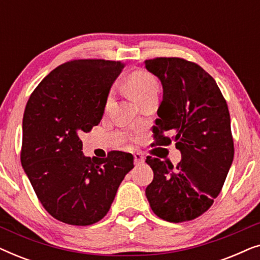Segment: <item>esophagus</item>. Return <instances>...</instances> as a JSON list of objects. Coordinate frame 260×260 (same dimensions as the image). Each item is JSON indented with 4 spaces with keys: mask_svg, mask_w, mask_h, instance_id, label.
Returning <instances> with one entry per match:
<instances>
[{
    "mask_svg": "<svg viewBox=\"0 0 260 260\" xmlns=\"http://www.w3.org/2000/svg\"><path fill=\"white\" fill-rule=\"evenodd\" d=\"M134 162H135V165H136V166L143 165V163H144V157H143V156H142V154H140V152H136V154L134 155Z\"/></svg>",
    "mask_w": 260,
    "mask_h": 260,
    "instance_id": "esophagus-1",
    "label": "esophagus"
}]
</instances>
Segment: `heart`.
I'll list each match as a JSON object with an SVG mask.
<instances>
[{"label": "heart", "mask_w": 260, "mask_h": 260, "mask_svg": "<svg viewBox=\"0 0 260 260\" xmlns=\"http://www.w3.org/2000/svg\"><path fill=\"white\" fill-rule=\"evenodd\" d=\"M127 85H129L131 95L138 104H141L142 102L152 94H158V81L156 80L154 76L145 72V71H137V72L130 74L129 79H127ZM111 101L112 92H110L108 99H106V104L109 105Z\"/></svg>", "instance_id": "1"}]
</instances>
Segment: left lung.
<instances>
[{
    "label": "left lung",
    "instance_id": "left-lung-1",
    "mask_svg": "<svg viewBox=\"0 0 260 260\" xmlns=\"http://www.w3.org/2000/svg\"><path fill=\"white\" fill-rule=\"evenodd\" d=\"M144 63L163 88L159 118L152 129L156 145L175 143L181 151L176 167L148 156L145 162L154 180L145 195L161 219L188 221L213 205L233 162L229 108L215 80L197 63L180 58H156Z\"/></svg>",
    "mask_w": 260,
    "mask_h": 260
}]
</instances>
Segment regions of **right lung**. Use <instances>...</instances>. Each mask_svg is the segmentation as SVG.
I'll return each mask as SVG.
<instances>
[{
    "label": "right lung",
    "mask_w": 260,
    "mask_h": 260,
    "mask_svg": "<svg viewBox=\"0 0 260 260\" xmlns=\"http://www.w3.org/2000/svg\"><path fill=\"white\" fill-rule=\"evenodd\" d=\"M122 69L120 61L72 60L45 77L28 99L21 163L41 205L59 221L87 226L102 220L134 168L129 152L90 158L81 151L80 136L101 123Z\"/></svg>",
    "instance_id": "obj_1"
}]
</instances>
